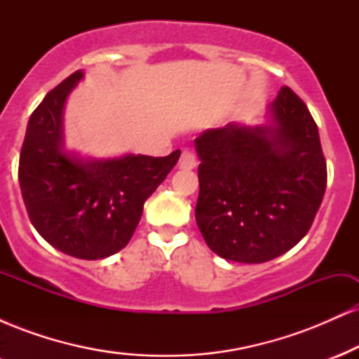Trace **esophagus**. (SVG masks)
Wrapping results in <instances>:
<instances>
[{"instance_id":"34e87169","label":"esophagus","mask_w":359,"mask_h":359,"mask_svg":"<svg viewBox=\"0 0 359 359\" xmlns=\"http://www.w3.org/2000/svg\"><path fill=\"white\" fill-rule=\"evenodd\" d=\"M196 165H197V160H196V155H194V151L184 150L182 154H180L179 167L185 168V170H192V168H196Z\"/></svg>"}]
</instances>
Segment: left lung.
I'll use <instances>...</instances> for the list:
<instances>
[{
    "label": "left lung",
    "mask_w": 359,
    "mask_h": 359,
    "mask_svg": "<svg viewBox=\"0 0 359 359\" xmlns=\"http://www.w3.org/2000/svg\"><path fill=\"white\" fill-rule=\"evenodd\" d=\"M194 145L201 160L196 221L214 253L263 263L306 236L327 170L314 118L294 90H278L266 125L228 123Z\"/></svg>",
    "instance_id": "8db88e82"
}]
</instances>
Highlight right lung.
Instances as JSON below:
<instances>
[{
	"mask_svg": "<svg viewBox=\"0 0 359 359\" xmlns=\"http://www.w3.org/2000/svg\"><path fill=\"white\" fill-rule=\"evenodd\" d=\"M76 71L52 89L28 119L18 180L34 228L62 253L102 259L128 245L143 204L180 156L126 154L84 158L64 147V108L82 81Z\"/></svg>",
	"mask_w": 359,
	"mask_h": 359,
	"instance_id": "add662e5",
	"label": "right lung"
}]
</instances>
